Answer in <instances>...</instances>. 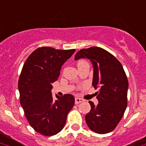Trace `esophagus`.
Here are the masks:
<instances>
[{
  "mask_svg": "<svg viewBox=\"0 0 146 146\" xmlns=\"http://www.w3.org/2000/svg\"><path fill=\"white\" fill-rule=\"evenodd\" d=\"M84 101V99H82V98H75V104H78L81 103Z\"/></svg>",
  "mask_w": 146,
  "mask_h": 146,
  "instance_id": "esophagus-1",
  "label": "esophagus"
}]
</instances>
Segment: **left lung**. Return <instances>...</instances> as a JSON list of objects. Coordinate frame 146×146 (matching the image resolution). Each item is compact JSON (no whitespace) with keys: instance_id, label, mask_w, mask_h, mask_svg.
I'll return each instance as SVG.
<instances>
[{"instance_id":"1","label":"left lung","mask_w":146,"mask_h":146,"mask_svg":"<svg viewBox=\"0 0 146 146\" xmlns=\"http://www.w3.org/2000/svg\"><path fill=\"white\" fill-rule=\"evenodd\" d=\"M74 59H89L94 68L92 85L100 89L98 104L89 101L91 109L85 116L87 126L96 133H109L116 128L128 104V82L122 65L100 47L83 48Z\"/></svg>"}]
</instances>
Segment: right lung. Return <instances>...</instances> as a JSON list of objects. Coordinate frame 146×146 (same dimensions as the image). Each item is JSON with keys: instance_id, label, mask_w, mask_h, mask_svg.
<instances>
[{"instance_id": "obj_1", "label": "right lung", "mask_w": 146, "mask_h": 146, "mask_svg": "<svg viewBox=\"0 0 146 146\" xmlns=\"http://www.w3.org/2000/svg\"><path fill=\"white\" fill-rule=\"evenodd\" d=\"M76 49L59 50L51 47L35 49L26 59L18 80L20 102L29 124L38 133L51 136L64 128L75 98L52 94V85L62 65Z\"/></svg>"}]
</instances>
